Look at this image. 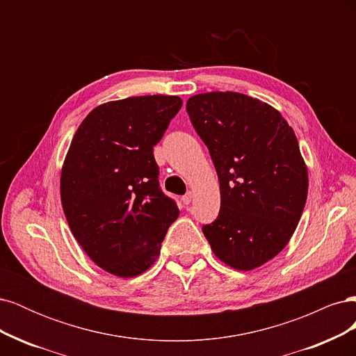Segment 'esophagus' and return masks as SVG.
I'll use <instances>...</instances> for the list:
<instances>
[{
	"instance_id": "1",
	"label": "esophagus",
	"mask_w": 356,
	"mask_h": 356,
	"mask_svg": "<svg viewBox=\"0 0 356 356\" xmlns=\"http://www.w3.org/2000/svg\"><path fill=\"white\" fill-rule=\"evenodd\" d=\"M191 199H193V195H191V193H187V195H184V196H182V203H184V204H188L190 202H191Z\"/></svg>"
}]
</instances>
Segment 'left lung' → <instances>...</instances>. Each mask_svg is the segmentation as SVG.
Wrapping results in <instances>:
<instances>
[{
	"label": "left lung",
	"instance_id": "left-lung-1",
	"mask_svg": "<svg viewBox=\"0 0 356 356\" xmlns=\"http://www.w3.org/2000/svg\"><path fill=\"white\" fill-rule=\"evenodd\" d=\"M187 113L220 181V213L202 232L221 261L252 270L284 250L305 209L296 134L273 106L238 92L191 96Z\"/></svg>",
	"mask_w": 356,
	"mask_h": 356
}]
</instances>
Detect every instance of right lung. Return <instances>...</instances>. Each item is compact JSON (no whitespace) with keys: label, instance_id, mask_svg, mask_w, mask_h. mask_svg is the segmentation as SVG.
I'll return each instance as SVG.
<instances>
[{"label":"right lung","instance_id":"1","mask_svg":"<svg viewBox=\"0 0 356 356\" xmlns=\"http://www.w3.org/2000/svg\"><path fill=\"white\" fill-rule=\"evenodd\" d=\"M182 105L178 96H132L92 110L75 132L60 174L70 229L105 272L134 277L160 254L175 200L159 186L153 147Z\"/></svg>","mask_w":356,"mask_h":356}]
</instances>
